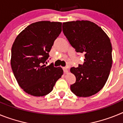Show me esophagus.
Segmentation results:
<instances>
[{
	"label": "esophagus",
	"mask_w": 123,
	"mask_h": 123,
	"mask_svg": "<svg viewBox=\"0 0 123 123\" xmlns=\"http://www.w3.org/2000/svg\"><path fill=\"white\" fill-rule=\"evenodd\" d=\"M68 67H63V71L65 73H67L68 72Z\"/></svg>",
	"instance_id": "1"
}]
</instances>
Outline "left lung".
Instances as JSON below:
<instances>
[{"instance_id":"obj_1","label":"left lung","mask_w":123,"mask_h":123,"mask_svg":"<svg viewBox=\"0 0 123 123\" xmlns=\"http://www.w3.org/2000/svg\"><path fill=\"white\" fill-rule=\"evenodd\" d=\"M63 32L75 50L84 54V62L70 71L76 82L70 86L76 96L87 97L97 94L106 83L112 66V47L104 30L90 21L63 23Z\"/></svg>"}]
</instances>
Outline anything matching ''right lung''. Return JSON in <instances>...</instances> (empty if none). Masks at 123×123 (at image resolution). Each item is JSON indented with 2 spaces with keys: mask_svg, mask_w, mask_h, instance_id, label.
I'll return each mask as SVG.
<instances>
[{
  "mask_svg": "<svg viewBox=\"0 0 123 123\" xmlns=\"http://www.w3.org/2000/svg\"><path fill=\"white\" fill-rule=\"evenodd\" d=\"M60 22L42 21L28 26L16 37L11 67L20 87L36 97L47 95L63 73L61 67L44 65L54 42L62 32Z\"/></svg>",
  "mask_w": 123,
  "mask_h": 123,
  "instance_id": "add662e5",
  "label": "right lung"
}]
</instances>
